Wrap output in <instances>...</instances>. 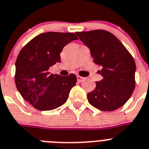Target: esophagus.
Masks as SVG:
<instances>
[{
	"mask_svg": "<svg viewBox=\"0 0 149 149\" xmlns=\"http://www.w3.org/2000/svg\"><path fill=\"white\" fill-rule=\"evenodd\" d=\"M76 78H77V81H78V82H82V81H83L84 79H85V78H84V77H82V76H76Z\"/></svg>",
	"mask_w": 149,
	"mask_h": 149,
	"instance_id": "obj_1",
	"label": "esophagus"
}]
</instances>
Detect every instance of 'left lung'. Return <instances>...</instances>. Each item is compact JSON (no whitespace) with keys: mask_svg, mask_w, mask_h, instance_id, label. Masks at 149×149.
<instances>
[{"mask_svg":"<svg viewBox=\"0 0 149 149\" xmlns=\"http://www.w3.org/2000/svg\"><path fill=\"white\" fill-rule=\"evenodd\" d=\"M89 48L94 64L101 66L103 79L87 94L91 105L102 111H114L129 100L135 88L136 64L121 41L104 30L76 32Z\"/></svg>","mask_w":149,"mask_h":149,"instance_id":"left-lung-1","label":"left lung"}]
</instances>
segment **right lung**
<instances>
[{
    "instance_id": "add662e5",
    "label": "right lung",
    "mask_w": 149,
    "mask_h": 149,
    "mask_svg": "<svg viewBox=\"0 0 149 149\" xmlns=\"http://www.w3.org/2000/svg\"><path fill=\"white\" fill-rule=\"evenodd\" d=\"M78 37L73 33L46 32L22 49L15 61V82L26 101L37 109H55L67 101L76 85V75L50 74L49 68L61 61L63 48Z\"/></svg>"
}]
</instances>
